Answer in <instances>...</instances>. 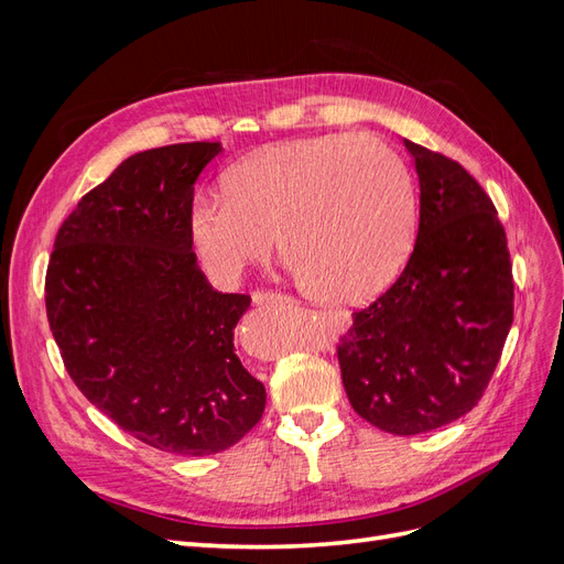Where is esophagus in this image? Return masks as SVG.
I'll return each mask as SVG.
<instances>
[{
    "label": "esophagus",
    "mask_w": 564,
    "mask_h": 564,
    "mask_svg": "<svg viewBox=\"0 0 564 564\" xmlns=\"http://www.w3.org/2000/svg\"><path fill=\"white\" fill-rule=\"evenodd\" d=\"M282 301H292L282 292H256L253 303L256 305H268V303H282Z\"/></svg>",
    "instance_id": "34e87169"
}]
</instances>
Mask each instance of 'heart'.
Listing matches in <instances>:
<instances>
[{"instance_id": "1", "label": "heart", "mask_w": 564, "mask_h": 564, "mask_svg": "<svg viewBox=\"0 0 564 564\" xmlns=\"http://www.w3.org/2000/svg\"><path fill=\"white\" fill-rule=\"evenodd\" d=\"M197 197L187 237L199 265L232 284L263 261L272 235L305 294L362 303L400 275L416 235V187L404 160L371 135L322 133L251 152Z\"/></svg>"}]
</instances>
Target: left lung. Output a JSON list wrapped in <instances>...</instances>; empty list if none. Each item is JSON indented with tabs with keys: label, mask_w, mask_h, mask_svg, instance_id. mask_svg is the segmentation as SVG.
<instances>
[{
	"label": "left lung",
	"mask_w": 564,
	"mask_h": 564,
	"mask_svg": "<svg viewBox=\"0 0 564 564\" xmlns=\"http://www.w3.org/2000/svg\"><path fill=\"white\" fill-rule=\"evenodd\" d=\"M421 212L412 256L338 336L346 395L392 435L442 429L480 402L513 324V263L497 207L464 166L404 139Z\"/></svg>",
	"instance_id": "1"
}]
</instances>
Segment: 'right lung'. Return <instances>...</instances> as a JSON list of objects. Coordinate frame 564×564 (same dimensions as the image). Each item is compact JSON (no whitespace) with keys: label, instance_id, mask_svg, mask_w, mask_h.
Wrapping results in <instances>:
<instances>
[{"label":"right lung","instance_id":"right-lung-1","mask_svg":"<svg viewBox=\"0 0 564 564\" xmlns=\"http://www.w3.org/2000/svg\"><path fill=\"white\" fill-rule=\"evenodd\" d=\"M220 143L135 152L63 220L46 317L75 386L119 429L181 456L240 442L265 388L235 355L251 296L220 294L197 265L187 212Z\"/></svg>","mask_w":564,"mask_h":564}]
</instances>
